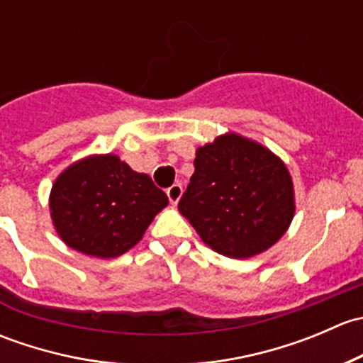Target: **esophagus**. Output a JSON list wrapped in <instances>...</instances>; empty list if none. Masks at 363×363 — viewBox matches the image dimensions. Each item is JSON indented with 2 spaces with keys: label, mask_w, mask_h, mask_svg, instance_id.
<instances>
[{
  "label": "esophagus",
  "mask_w": 363,
  "mask_h": 363,
  "mask_svg": "<svg viewBox=\"0 0 363 363\" xmlns=\"http://www.w3.org/2000/svg\"><path fill=\"white\" fill-rule=\"evenodd\" d=\"M167 196H168V200H170L172 205H177V202L181 200V196H182V186L181 184L170 186V188L167 189Z\"/></svg>",
  "instance_id": "obj_1"
}]
</instances>
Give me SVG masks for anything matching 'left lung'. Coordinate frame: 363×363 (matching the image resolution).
<instances>
[{
  "mask_svg": "<svg viewBox=\"0 0 363 363\" xmlns=\"http://www.w3.org/2000/svg\"><path fill=\"white\" fill-rule=\"evenodd\" d=\"M179 211L211 250L251 258L274 246L290 226L294 182L272 151L226 133L196 149L195 174Z\"/></svg>",
  "mask_w": 363,
  "mask_h": 363,
  "instance_id": "1",
  "label": "left lung"
}]
</instances>
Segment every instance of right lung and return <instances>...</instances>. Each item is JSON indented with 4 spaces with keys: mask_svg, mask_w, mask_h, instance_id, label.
I'll return each instance as SVG.
<instances>
[{
    "mask_svg": "<svg viewBox=\"0 0 363 363\" xmlns=\"http://www.w3.org/2000/svg\"><path fill=\"white\" fill-rule=\"evenodd\" d=\"M168 199L147 174L116 155L69 164L50 189V218L67 246L96 258H116L138 244Z\"/></svg>",
    "mask_w": 363,
    "mask_h": 363,
    "instance_id": "1",
    "label": "right lung"
}]
</instances>
